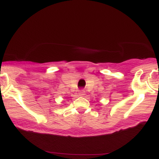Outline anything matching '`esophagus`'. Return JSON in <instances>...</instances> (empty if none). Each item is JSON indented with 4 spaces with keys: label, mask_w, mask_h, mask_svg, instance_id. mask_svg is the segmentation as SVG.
<instances>
[{
    "label": "esophagus",
    "mask_w": 159,
    "mask_h": 159,
    "mask_svg": "<svg viewBox=\"0 0 159 159\" xmlns=\"http://www.w3.org/2000/svg\"><path fill=\"white\" fill-rule=\"evenodd\" d=\"M85 90L84 89H80L79 91H78V93H79L80 96H83L85 95Z\"/></svg>",
    "instance_id": "1"
}]
</instances>
